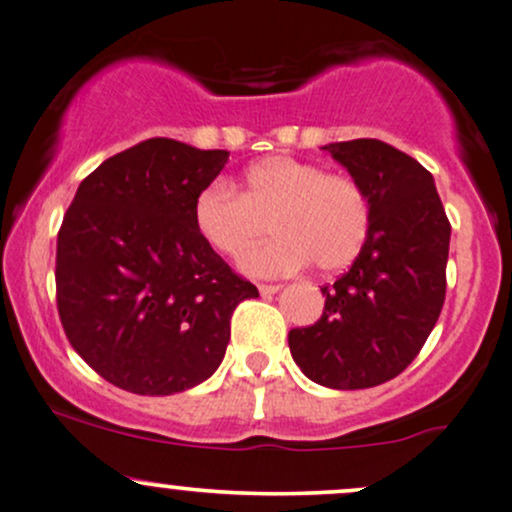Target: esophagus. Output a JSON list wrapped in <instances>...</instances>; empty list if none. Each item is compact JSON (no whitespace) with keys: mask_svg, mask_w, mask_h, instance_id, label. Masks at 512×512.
I'll return each mask as SVG.
<instances>
[{"mask_svg":"<svg viewBox=\"0 0 512 512\" xmlns=\"http://www.w3.org/2000/svg\"><path fill=\"white\" fill-rule=\"evenodd\" d=\"M257 289H260L262 297H272L279 292V284H257Z\"/></svg>","mask_w":512,"mask_h":512,"instance_id":"obj_1","label":"esophagus"}]
</instances>
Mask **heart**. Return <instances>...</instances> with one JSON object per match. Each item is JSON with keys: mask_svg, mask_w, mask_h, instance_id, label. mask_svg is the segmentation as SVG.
Listing matches in <instances>:
<instances>
[{"mask_svg": "<svg viewBox=\"0 0 512 512\" xmlns=\"http://www.w3.org/2000/svg\"><path fill=\"white\" fill-rule=\"evenodd\" d=\"M272 228V238L242 257L257 277L297 272L314 262L319 272H341L363 252L373 225L365 188L346 174L292 157H267L242 174L240 191L203 188L193 201L198 238L213 252L240 257Z\"/></svg>", "mask_w": 512, "mask_h": 512, "instance_id": "obj_1", "label": "heart"}]
</instances>
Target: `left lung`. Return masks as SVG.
Wrapping results in <instances>:
<instances>
[{"label": "left lung", "mask_w": 512, "mask_h": 512, "mask_svg": "<svg viewBox=\"0 0 512 512\" xmlns=\"http://www.w3.org/2000/svg\"><path fill=\"white\" fill-rule=\"evenodd\" d=\"M324 149L365 188L373 225L351 270L321 287V319L289 331V351L314 383L363 390L397 378L437 324L451 225L432 174L410 154L380 139Z\"/></svg>", "instance_id": "1"}]
</instances>
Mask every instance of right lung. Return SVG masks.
<instances>
[{"mask_svg": "<svg viewBox=\"0 0 512 512\" xmlns=\"http://www.w3.org/2000/svg\"><path fill=\"white\" fill-rule=\"evenodd\" d=\"M230 152L154 137L75 191L56 247V304L75 353L134 395H174L218 370L230 316L257 287L196 233L193 201Z\"/></svg>", "mask_w": 512, "mask_h": 512, "instance_id": "right-lung-1", "label": "right lung"}]
</instances>
